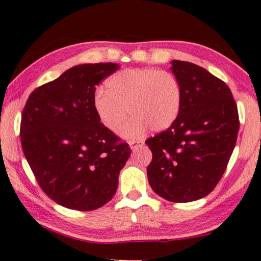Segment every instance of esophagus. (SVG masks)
<instances>
[{
	"instance_id": "obj_1",
	"label": "esophagus",
	"mask_w": 261,
	"mask_h": 261,
	"mask_svg": "<svg viewBox=\"0 0 261 261\" xmlns=\"http://www.w3.org/2000/svg\"><path fill=\"white\" fill-rule=\"evenodd\" d=\"M129 145H130V148L132 149V151H135V149L143 146L144 141L143 140H130Z\"/></svg>"
}]
</instances>
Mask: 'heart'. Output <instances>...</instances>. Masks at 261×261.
<instances>
[{"label": "heart", "instance_id": "b5f03b06", "mask_svg": "<svg viewBox=\"0 0 261 261\" xmlns=\"http://www.w3.org/2000/svg\"><path fill=\"white\" fill-rule=\"evenodd\" d=\"M182 101L180 86L165 70L130 68L106 81V91L95 93L93 107L100 122L115 131L127 116L134 115L120 130L124 138H137L148 127L163 131L176 121Z\"/></svg>", "mask_w": 261, "mask_h": 261}]
</instances>
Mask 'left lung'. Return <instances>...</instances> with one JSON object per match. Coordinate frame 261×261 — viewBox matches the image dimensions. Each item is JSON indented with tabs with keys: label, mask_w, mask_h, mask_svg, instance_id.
<instances>
[{
	"label": "left lung",
	"mask_w": 261,
	"mask_h": 261,
	"mask_svg": "<svg viewBox=\"0 0 261 261\" xmlns=\"http://www.w3.org/2000/svg\"><path fill=\"white\" fill-rule=\"evenodd\" d=\"M180 86L179 114L169 129L148 138L147 167L153 191L173 202H189L213 191L236 145L240 121L230 88L206 69L174 60Z\"/></svg>",
	"instance_id": "1"
}]
</instances>
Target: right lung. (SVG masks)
I'll list each match as a JSON object with an SVG mask.
<instances>
[{
    "mask_svg": "<svg viewBox=\"0 0 261 261\" xmlns=\"http://www.w3.org/2000/svg\"><path fill=\"white\" fill-rule=\"evenodd\" d=\"M116 63L79 64L29 96L20 123L24 155L39 185L67 208L93 211L112 199L131 154L100 122L95 86Z\"/></svg>",
    "mask_w": 261,
    "mask_h": 261,
    "instance_id": "obj_1",
    "label": "right lung"
}]
</instances>
